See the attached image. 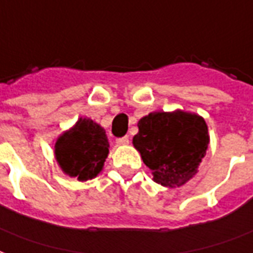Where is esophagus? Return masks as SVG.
I'll return each mask as SVG.
<instances>
[{
  "mask_svg": "<svg viewBox=\"0 0 253 253\" xmlns=\"http://www.w3.org/2000/svg\"><path fill=\"white\" fill-rule=\"evenodd\" d=\"M128 142H130L128 136H122V138H118L117 139L118 145H128Z\"/></svg>",
  "mask_w": 253,
  "mask_h": 253,
  "instance_id": "obj_1",
  "label": "esophagus"
}]
</instances>
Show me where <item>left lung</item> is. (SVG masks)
Returning a JSON list of instances; mask_svg holds the SVG:
<instances>
[{
	"label": "left lung",
	"mask_w": 253,
	"mask_h": 253,
	"mask_svg": "<svg viewBox=\"0 0 253 253\" xmlns=\"http://www.w3.org/2000/svg\"><path fill=\"white\" fill-rule=\"evenodd\" d=\"M138 128L132 145L157 184L175 188L197 173L209 145L204 118L181 110L155 111L142 118Z\"/></svg>",
	"instance_id": "8db88e82"
}]
</instances>
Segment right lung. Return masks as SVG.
<instances>
[{
  "instance_id": "1",
  "label": "right lung",
  "mask_w": 253,
  "mask_h": 253,
  "mask_svg": "<svg viewBox=\"0 0 253 253\" xmlns=\"http://www.w3.org/2000/svg\"><path fill=\"white\" fill-rule=\"evenodd\" d=\"M108 139L102 126L80 118L55 143V157L61 170L79 181L92 179L103 169L108 155Z\"/></svg>"
}]
</instances>
